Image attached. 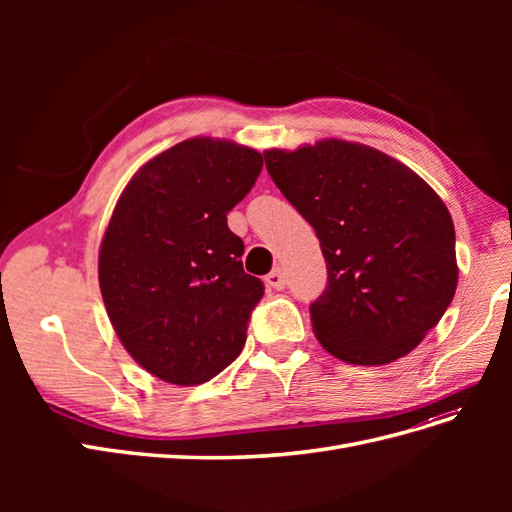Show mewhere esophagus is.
I'll return each instance as SVG.
<instances>
[{"label": "esophagus", "instance_id": "34e87169", "mask_svg": "<svg viewBox=\"0 0 512 512\" xmlns=\"http://www.w3.org/2000/svg\"><path fill=\"white\" fill-rule=\"evenodd\" d=\"M267 284L275 290H284L286 288V275L282 273V269H273L269 275H267Z\"/></svg>", "mask_w": 512, "mask_h": 512}]
</instances>
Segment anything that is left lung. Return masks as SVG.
Instances as JSON below:
<instances>
[{"mask_svg":"<svg viewBox=\"0 0 512 512\" xmlns=\"http://www.w3.org/2000/svg\"><path fill=\"white\" fill-rule=\"evenodd\" d=\"M265 164L327 260V288L309 305L324 350L352 365L414 350L457 290L455 226L442 198L406 164L337 138L265 151Z\"/></svg>","mask_w":512,"mask_h":512,"instance_id":"1","label":"left lung"}]
</instances>
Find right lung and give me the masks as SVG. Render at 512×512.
<instances>
[{"label":"right lung","mask_w":512,"mask_h":512,"mask_svg":"<svg viewBox=\"0 0 512 512\" xmlns=\"http://www.w3.org/2000/svg\"><path fill=\"white\" fill-rule=\"evenodd\" d=\"M260 170L250 147L190 138L149 160L117 200L100 247L102 299L123 348L164 382L203 384L245 346L265 286L243 271L226 215Z\"/></svg>","instance_id":"1"}]
</instances>
